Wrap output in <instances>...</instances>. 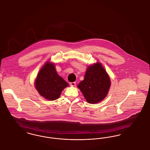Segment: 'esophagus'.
Listing matches in <instances>:
<instances>
[{
    "instance_id": "esophagus-1",
    "label": "esophagus",
    "mask_w": 150,
    "mask_h": 150,
    "mask_svg": "<svg viewBox=\"0 0 150 150\" xmlns=\"http://www.w3.org/2000/svg\"><path fill=\"white\" fill-rule=\"evenodd\" d=\"M76 82H71V83H70V85H71V87H73L74 86H76Z\"/></svg>"
}]
</instances>
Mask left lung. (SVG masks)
<instances>
[{
    "instance_id": "obj_1",
    "label": "left lung",
    "mask_w": 150,
    "mask_h": 150,
    "mask_svg": "<svg viewBox=\"0 0 150 150\" xmlns=\"http://www.w3.org/2000/svg\"><path fill=\"white\" fill-rule=\"evenodd\" d=\"M110 86L109 75L101 63L98 62L87 67L84 79L77 86L90 104H96L103 100L108 94Z\"/></svg>"
}]
</instances>
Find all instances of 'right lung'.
Masks as SVG:
<instances>
[{
    "label": "right lung",
    "instance_id": "1",
    "mask_svg": "<svg viewBox=\"0 0 150 150\" xmlns=\"http://www.w3.org/2000/svg\"><path fill=\"white\" fill-rule=\"evenodd\" d=\"M34 86L40 95L48 100H55L69 84L57 73L54 63L48 60L38 72Z\"/></svg>",
    "mask_w": 150,
    "mask_h": 150
}]
</instances>
